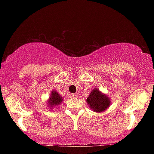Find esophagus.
I'll list each match as a JSON object with an SVG mask.
<instances>
[{
    "instance_id": "obj_1",
    "label": "esophagus",
    "mask_w": 154,
    "mask_h": 154,
    "mask_svg": "<svg viewBox=\"0 0 154 154\" xmlns=\"http://www.w3.org/2000/svg\"><path fill=\"white\" fill-rule=\"evenodd\" d=\"M72 96L73 97V98H77V97H78V95H77V93H73V94L72 95Z\"/></svg>"
}]
</instances>
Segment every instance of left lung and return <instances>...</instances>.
I'll return each instance as SVG.
<instances>
[{"instance_id":"left-lung-1","label":"left lung","mask_w":154,"mask_h":154,"mask_svg":"<svg viewBox=\"0 0 154 154\" xmlns=\"http://www.w3.org/2000/svg\"><path fill=\"white\" fill-rule=\"evenodd\" d=\"M88 105L95 112L105 111L110 105V100L106 95L102 94L98 89H94L87 98Z\"/></svg>"}]
</instances>
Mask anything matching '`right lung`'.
I'll return each instance as SVG.
<instances>
[{
	"label": "right lung",
	"instance_id": "1",
	"mask_svg": "<svg viewBox=\"0 0 154 154\" xmlns=\"http://www.w3.org/2000/svg\"><path fill=\"white\" fill-rule=\"evenodd\" d=\"M62 98L61 96L58 94V93L56 91H53L51 94V98L49 99V105L50 106H54L59 105L62 101Z\"/></svg>",
	"mask_w": 154,
	"mask_h": 154
}]
</instances>
